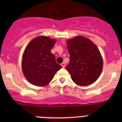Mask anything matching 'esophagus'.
<instances>
[{
  "label": "esophagus",
  "instance_id": "34e87169",
  "mask_svg": "<svg viewBox=\"0 0 122 122\" xmlns=\"http://www.w3.org/2000/svg\"><path fill=\"white\" fill-rule=\"evenodd\" d=\"M61 65H62V66L63 68H64L65 66V63H64V62H63V63H61Z\"/></svg>",
  "mask_w": 122,
  "mask_h": 122
}]
</instances>
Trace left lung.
Listing matches in <instances>:
<instances>
[{
	"label": "left lung",
	"instance_id": "8db88e82",
	"mask_svg": "<svg viewBox=\"0 0 122 122\" xmlns=\"http://www.w3.org/2000/svg\"><path fill=\"white\" fill-rule=\"evenodd\" d=\"M70 62L66 67L72 80L78 86L93 84L100 76L103 59L93 42L82 36H77L66 41Z\"/></svg>",
	"mask_w": 122,
	"mask_h": 122
}]
</instances>
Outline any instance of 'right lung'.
I'll return each mask as SVG.
<instances>
[{
	"label": "right lung",
	"instance_id": "add662e5",
	"mask_svg": "<svg viewBox=\"0 0 122 122\" xmlns=\"http://www.w3.org/2000/svg\"><path fill=\"white\" fill-rule=\"evenodd\" d=\"M56 40L40 36L26 46L22 59V72L30 83L36 86L48 85L62 66L51 52Z\"/></svg>",
	"mask_w": 122,
	"mask_h": 122
}]
</instances>
